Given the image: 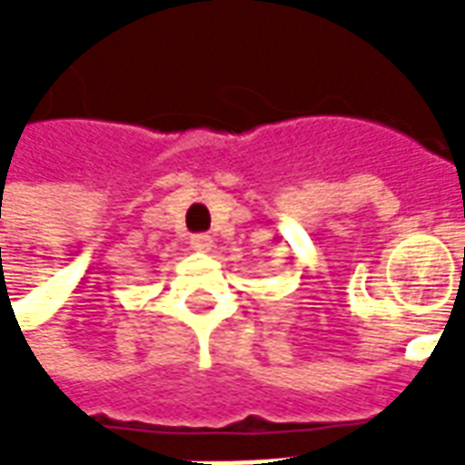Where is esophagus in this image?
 <instances>
[{"mask_svg": "<svg viewBox=\"0 0 465 465\" xmlns=\"http://www.w3.org/2000/svg\"><path fill=\"white\" fill-rule=\"evenodd\" d=\"M189 243H192L193 252H202V253L212 252V246H213L212 236H206V233H196V236H192V242Z\"/></svg>", "mask_w": 465, "mask_h": 465, "instance_id": "34e87169", "label": "esophagus"}]
</instances>
